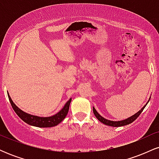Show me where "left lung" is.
Segmentation results:
<instances>
[{"mask_svg": "<svg viewBox=\"0 0 159 159\" xmlns=\"http://www.w3.org/2000/svg\"><path fill=\"white\" fill-rule=\"evenodd\" d=\"M149 99H150V98H149L148 102H147V104H146V105H144V106L142 107V108L140 109L139 111H138L136 114H134V115H132V116H131L130 117H128L127 119L123 120H120V121H113V120H109L105 119V118H104L102 116H101V115L98 114V113L97 112V111L95 109L94 107H93V114H94L95 116H96V117L97 118V119L99 120L101 123L105 124V125H109V126H113V127L123 126V125H129V124L132 123V122H134V120H135L139 116V115L141 114L142 111H143V109L145 108L146 105H147V103L149 102Z\"/></svg>", "mask_w": 159, "mask_h": 159, "instance_id": "left-lung-1", "label": "left lung"}]
</instances>
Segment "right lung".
<instances>
[{
  "label": "right lung",
  "instance_id": "add662e5",
  "mask_svg": "<svg viewBox=\"0 0 159 159\" xmlns=\"http://www.w3.org/2000/svg\"><path fill=\"white\" fill-rule=\"evenodd\" d=\"M8 95L9 100H10L11 105H12V108L15 111L16 114L23 120L24 122L29 124L30 125L33 126L39 127V128H49V127H54L56 126L59 123H61L63 120L65 119L66 116L68 114L69 105H70L71 101H72V98H70L67 101V102L65 104L63 108L61 109L59 112L57 113L56 114L53 115L51 116H35V115H32L27 113L25 112L22 110L18 107L16 105V104L13 102V101L11 98L10 94L7 92Z\"/></svg>",
  "mask_w": 159,
  "mask_h": 159
}]
</instances>
